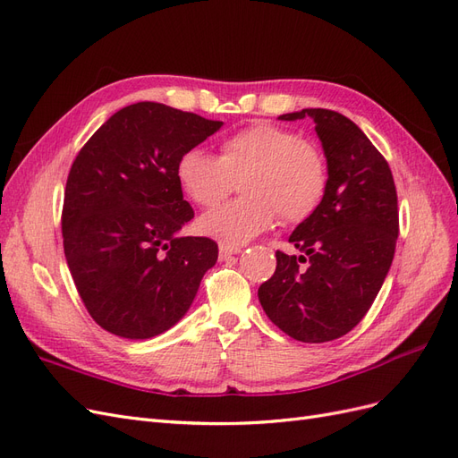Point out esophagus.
Segmentation results:
<instances>
[{
  "instance_id": "esophagus-1",
  "label": "esophagus",
  "mask_w": 458,
  "mask_h": 458,
  "mask_svg": "<svg viewBox=\"0 0 458 458\" xmlns=\"http://www.w3.org/2000/svg\"><path fill=\"white\" fill-rule=\"evenodd\" d=\"M241 248L239 246H227V244H219V259H227L233 254H239Z\"/></svg>"
}]
</instances>
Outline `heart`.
Instances as JSON below:
<instances>
[{
  "label": "heart",
  "instance_id": "obj_1",
  "mask_svg": "<svg viewBox=\"0 0 458 458\" xmlns=\"http://www.w3.org/2000/svg\"><path fill=\"white\" fill-rule=\"evenodd\" d=\"M175 177L185 195L202 208L219 204L233 179L242 177V199L199 219L202 234L227 246H241L267 231L279 212L290 224L310 217L328 185L323 152L269 122L229 135L219 145V157L202 148L185 150L175 164Z\"/></svg>",
  "mask_w": 458,
  "mask_h": 458
}]
</instances>
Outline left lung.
Here are the masks:
<instances>
[{
    "label": "left lung",
    "mask_w": 458,
    "mask_h": 458,
    "mask_svg": "<svg viewBox=\"0 0 458 458\" xmlns=\"http://www.w3.org/2000/svg\"><path fill=\"white\" fill-rule=\"evenodd\" d=\"M301 118L315 122L328 185L288 239L301 256L276 252V269L258 298L290 338L321 344L348 335L380 293L399 234L397 192L390 165L350 118L327 108L279 116ZM300 262L309 263L306 270Z\"/></svg>",
    "instance_id": "obj_1"
}]
</instances>
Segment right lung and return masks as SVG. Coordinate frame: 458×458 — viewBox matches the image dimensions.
I'll return each mask as SVG.
<instances>
[{
    "label": "right lung",
    "mask_w": 458,
    "mask_h": 458,
    "mask_svg": "<svg viewBox=\"0 0 458 458\" xmlns=\"http://www.w3.org/2000/svg\"><path fill=\"white\" fill-rule=\"evenodd\" d=\"M224 122L162 103L123 106L81 147L66 179L63 244L93 321L147 340L172 328L195 300L217 244L179 231L195 212L175 164Z\"/></svg>",
    "instance_id": "1"
}]
</instances>
